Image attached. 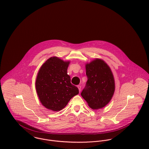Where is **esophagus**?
I'll use <instances>...</instances> for the list:
<instances>
[{
  "instance_id": "obj_1",
  "label": "esophagus",
  "mask_w": 149,
  "mask_h": 149,
  "mask_svg": "<svg viewBox=\"0 0 149 149\" xmlns=\"http://www.w3.org/2000/svg\"><path fill=\"white\" fill-rule=\"evenodd\" d=\"M77 88H79V92H81V86H80V85H77Z\"/></svg>"
}]
</instances>
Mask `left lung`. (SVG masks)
Masks as SVG:
<instances>
[{
    "label": "left lung",
    "instance_id": "left-lung-1",
    "mask_svg": "<svg viewBox=\"0 0 149 149\" xmlns=\"http://www.w3.org/2000/svg\"><path fill=\"white\" fill-rule=\"evenodd\" d=\"M88 80L81 95L93 109L102 108L111 100L115 91V81L108 65L96 59L86 65Z\"/></svg>",
    "mask_w": 149,
    "mask_h": 149
}]
</instances>
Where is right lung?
Returning <instances> with one entry per match:
<instances>
[{"label": "right lung", "instance_id": "1", "mask_svg": "<svg viewBox=\"0 0 149 149\" xmlns=\"http://www.w3.org/2000/svg\"><path fill=\"white\" fill-rule=\"evenodd\" d=\"M69 62L53 57L40 68L36 82L39 99L43 106L54 111H60L69 100L79 94V89L70 83L67 73Z\"/></svg>", "mask_w": 149, "mask_h": 149}]
</instances>
